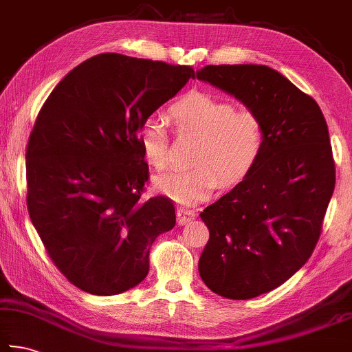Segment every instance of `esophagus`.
Here are the masks:
<instances>
[{
    "label": "esophagus",
    "mask_w": 352,
    "mask_h": 352,
    "mask_svg": "<svg viewBox=\"0 0 352 352\" xmlns=\"http://www.w3.org/2000/svg\"><path fill=\"white\" fill-rule=\"evenodd\" d=\"M195 217V210L190 209V208H184V206H180L177 209V221L178 225H186V223H189L190 220H194Z\"/></svg>",
    "instance_id": "1"
}]
</instances>
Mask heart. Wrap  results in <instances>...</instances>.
<instances>
[{
  "mask_svg": "<svg viewBox=\"0 0 352 352\" xmlns=\"http://www.w3.org/2000/svg\"><path fill=\"white\" fill-rule=\"evenodd\" d=\"M169 118L180 133L198 137L192 168L172 170L154 180L160 194L183 204L201 201L219 186L245 177L265 148L266 131L260 115L208 92H190L170 106ZM143 158L157 170L168 166V129L148 118L140 126Z\"/></svg>",
  "mask_w": 352,
  "mask_h": 352,
  "instance_id": "b5f03b06",
  "label": "heart"
}]
</instances>
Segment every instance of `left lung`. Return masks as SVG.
<instances>
[{"instance_id":"obj_1","label":"left lung","mask_w":352,"mask_h":352,"mask_svg":"<svg viewBox=\"0 0 352 352\" xmlns=\"http://www.w3.org/2000/svg\"><path fill=\"white\" fill-rule=\"evenodd\" d=\"M197 78L234 95L265 124L257 163L200 214L209 229L201 280L221 297L254 298L292 277L320 239L336 186L328 124L314 98L267 66L209 65Z\"/></svg>"}]
</instances>
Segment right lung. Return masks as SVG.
Masks as SVG:
<instances>
[{"label":"right lung","mask_w":352,"mask_h":352,"mask_svg":"<svg viewBox=\"0 0 352 352\" xmlns=\"http://www.w3.org/2000/svg\"><path fill=\"white\" fill-rule=\"evenodd\" d=\"M174 66L100 54L70 70L44 101L25 149L28 210L70 283L115 296L143 282L149 251L175 226V206L144 200L146 120L194 78Z\"/></svg>","instance_id":"1"}]
</instances>
